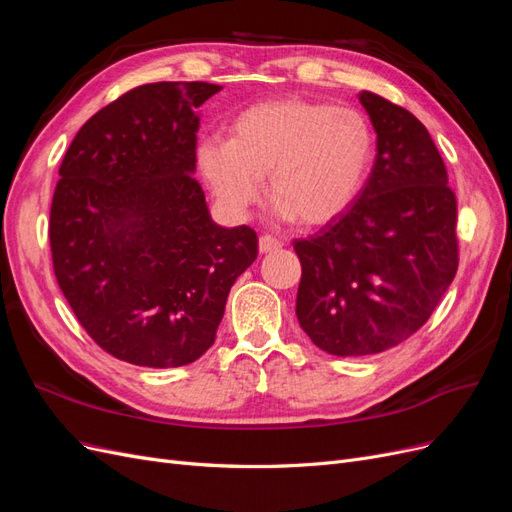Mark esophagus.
Returning a JSON list of instances; mask_svg holds the SVG:
<instances>
[{
	"instance_id": "1",
	"label": "esophagus",
	"mask_w": 512,
	"mask_h": 512,
	"mask_svg": "<svg viewBox=\"0 0 512 512\" xmlns=\"http://www.w3.org/2000/svg\"><path fill=\"white\" fill-rule=\"evenodd\" d=\"M284 243L280 241V239H275V237H271V235H262L260 239H258V250H260V254H271V252H275V250H280Z\"/></svg>"
}]
</instances>
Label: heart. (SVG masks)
I'll list each match as a JSON object with an SVG mask.
<instances>
[{
    "mask_svg": "<svg viewBox=\"0 0 512 512\" xmlns=\"http://www.w3.org/2000/svg\"><path fill=\"white\" fill-rule=\"evenodd\" d=\"M196 162L215 200L243 215L267 196L282 218L316 228L346 213L374 162V134L354 108L303 98H271L247 106L228 138L200 141Z\"/></svg>",
    "mask_w": 512,
    "mask_h": 512,
    "instance_id": "b5f03b06",
    "label": "heart"
}]
</instances>
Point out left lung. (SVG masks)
<instances>
[{
	"label": "left lung",
	"instance_id": "obj_1",
	"mask_svg": "<svg viewBox=\"0 0 512 512\" xmlns=\"http://www.w3.org/2000/svg\"><path fill=\"white\" fill-rule=\"evenodd\" d=\"M376 162L359 198L314 237L301 260L297 318L335 356L389 350L423 327L457 273V200L427 128L371 91Z\"/></svg>",
	"mask_w": 512,
	"mask_h": 512
}]
</instances>
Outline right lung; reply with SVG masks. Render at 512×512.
<instances>
[{
  "mask_svg": "<svg viewBox=\"0 0 512 512\" xmlns=\"http://www.w3.org/2000/svg\"><path fill=\"white\" fill-rule=\"evenodd\" d=\"M220 89L136 87L85 123L59 168L49 224L59 288L91 339L132 365L200 359L258 256L256 232L215 224L192 177L198 106Z\"/></svg>",
  "mask_w": 512,
  "mask_h": 512,
  "instance_id": "right-lung-1",
  "label": "right lung"
}]
</instances>
